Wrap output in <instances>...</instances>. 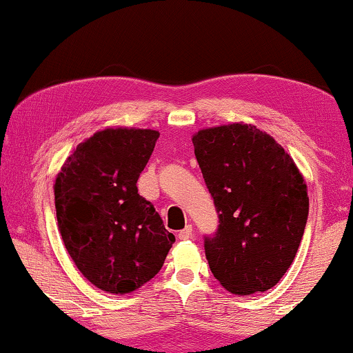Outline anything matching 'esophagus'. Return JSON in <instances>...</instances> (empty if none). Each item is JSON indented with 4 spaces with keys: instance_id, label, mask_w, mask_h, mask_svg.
<instances>
[{
    "instance_id": "esophagus-1",
    "label": "esophagus",
    "mask_w": 353,
    "mask_h": 353,
    "mask_svg": "<svg viewBox=\"0 0 353 353\" xmlns=\"http://www.w3.org/2000/svg\"><path fill=\"white\" fill-rule=\"evenodd\" d=\"M178 238H180V240H190V238H193V227L186 225L183 230L178 232Z\"/></svg>"
}]
</instances>
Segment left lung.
<instances>
[{
	"label": "left lung",
	"instance_id": "1",
	"mask_svg": "<svg viewBox=\"0 0 353 353\" xmlns=\"http://www.w3.org/2000/svg\"><path fill=\"white\" fill-rule=\"evenodd\" d=\"M219 228L204 238L214 277L235 295L266 292L294 263L308 221L306 183L272 136L233 123L193 136Z\"/></svg>",
	"mask_w": 353,
	"mask_h": 353
}]
</instances>
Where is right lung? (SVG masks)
Instances as JSON below:
<instances>
[{"instance_id": "obj_1", "label": "right lung", "mask_w": 353, "mask_h": 353, "mask_svg": "<svg viewBox=\"0 0 353 353\" xmlns=\"http://www.w3.org/2000/svg\"><path fill=\"white\" fill-rule=\"evenodd\" d=\"M159 131L107 128L77 145L54 180L63 243L87 281L130 294L163 266L175 236L137 193Z\"/></svg>"}]
</instances>
